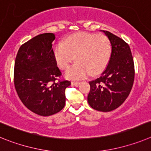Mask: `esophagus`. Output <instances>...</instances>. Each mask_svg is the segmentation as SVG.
Listing matches in <instances>:
<instances>
[{"mask_svg": "<svg viewBox=\"0 0 151 151\" xmlns=\"http://www.w3.org/2000/svg\"><path fill=\"white\" fill-rule=\"evenodd\" d=\"M71 83L73 85H74V86H78L81 83H80V82H75V81H72Z\"/></svg>", "mask_w": 151, "mask_h": 151, "instance_id": "esophagus-1", "label": "esophagus"}]
</instances>
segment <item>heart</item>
I'll use <instances>...</instances> for the list:
<instances>
[{
    "label": "heart",
    "mask_w": 151,
    "mask_h": 151,
    "mask_svg": "<svg viewBox=\"0 0 151 151\" xmlns=\"http://www.w3.org/2000/svg\"><path fill=\"white\" fill-rule=\"evenodd\" d=\"M110 40L103 34L77 32L72 34L64 42L54 47L53 55L58 66L67 70L74 58L77 62L66 73L70 79H80L90 73L100 74L106 68L111 56Z\"/></svg>",
    "instance_id": "b5f03b06"
}]
</instances>
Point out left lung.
Wrapping results in <instances>:
<instances>
[{"instance_id": "obj_1", "label": "left lung", "mask_w": 151, "mask_h": 151, "mask_svg": "<svg viewBox=\"0 0 151 151\" xmlns=\"http://www.w3.org/2000/svg\"><path fill=\"white\" fill-rule=\"evenodd\" d=\"M102 32L110 40L112 53L100 77L89 82L87 101L94 109L110 112L120 106L130 93L134 79V65L129 45L108 31Z\"/></svg>"}]
</instances>
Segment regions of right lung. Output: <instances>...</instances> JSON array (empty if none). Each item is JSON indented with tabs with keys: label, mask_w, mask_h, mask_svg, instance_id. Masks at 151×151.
<instances>
[{
	"label": "right lung",
	"mask_w": 151,
	"mask_h": 151,
	"mask_svg": "<svg viewBox=\"0 0 151 151\" xmlns=\"http://www.w3.org/2000/svg\"><path fill=\"white\" fill-rule=\"evenodd\" d=\"M54 33L38 35L20 46L14 65V85L19 99L34 113L48 116L65 105L68 81L56 82L61 75L52 49Z\"/></svg>",
	"instance_id": "obj_1"
}]
</instances>
